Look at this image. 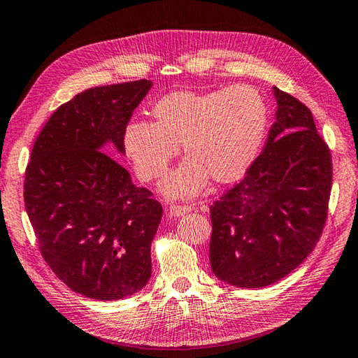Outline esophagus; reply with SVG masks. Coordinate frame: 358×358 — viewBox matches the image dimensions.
<instances>
[{"label":"esophagus","mask_w":358,"mask_h":358,"mask_svg":"<svg viewBox=\"0 0 358 358\" xmlns=\"http://www.w3.org/2000/svg\"><path fill=\"white\" fill-rule=\"evenodd\" d=\"M192 208L191 206H181V205H172L169 208V213L172 214L173 217H180V216H185V214L191 213Z\"/></svg>","instance_id":"1"}]
</instances>
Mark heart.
<instances>
[{
    "label": "heart",
    "mask_w": 358,
    "mask_h": 358,
    "mask_svg": "<svg viewBox=\"0 0 358 358\" xmlns=\"http://www.w3.org/2000/svg\"><path fill=\"white\" fill-rule=\"evenodd\" d=\"M152 115L155 123H129L123 144L147 181L167 171L183 144L189 158L159 185L172 199L197 196L210 177L220 185L243 178L257 158L268 119L263 96L244 84L211 92L177 90L155 103Z\"/></svg>",
    "instance_id": "obj_1"
}]
</instances>
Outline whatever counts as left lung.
Masks as SVG:
<instances>
[{"mask_svg": "<svg viewBox=\"0 0 358 358\" xmlns=\"http://www.w3.org/2000/svg\"><path fill=\"white\" fill-rule=\"evenodd\" d=\"M275 122L241 183L210 206L211 269L238 288H263L303 263L327 219L332 158L310 109L272 87Z\"/></svg>", "mask_w": 358, "mask_h": 358, "instance_id": "1", "label": "left lung"}]
</instances>
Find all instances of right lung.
<instances>
[{"mask_svg":"<svg viewBox=\"0 0 358 358\" xmlns=\"http://www.w3.org/2000/svg\"><path fill=\"white\" fill-rule=\"evenodd\" d=\"M152 86L78 94L45 123L26 167L24 206L42 257L70 289L96 301L133 296L152 277L162 206L112 158L125 155L123 133Z\"/></svg>","mask_w":358,"mask_h":358,"instance_id":"add662e5","label":"right lung"}]
</instances>
